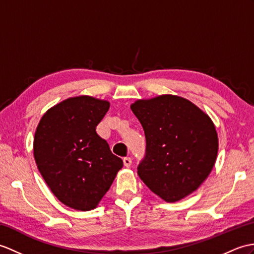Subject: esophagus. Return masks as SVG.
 Returning a JSON list of instances; mask_svg holds the SVG:
<instances>
[{
    "label": "esophagus",
    "mask_w": 254,
    "mask_h": 254,
    "mask_svg": "<svg viewBox=\"0 0 254 254\" xmlns=\"http://www.w3.org/2000/svg\"><path fill=\"white\" fill-rule=\"evenodd\" d=\"M123 164H125L127 168H129V167H131V164H132V159L129 157H125V158H123Z\"/></svg>",
    "instance_id": "obj_1"
}]
</instances>
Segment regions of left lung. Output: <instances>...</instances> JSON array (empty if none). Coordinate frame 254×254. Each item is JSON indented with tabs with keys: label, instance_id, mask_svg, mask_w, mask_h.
I'll return each instance as SVG.
<instances>
[{
	"label": "left lung",
	"instance_id": "8db88e82",
	"mask_svg": "<svg viewBox=\"0 0 254 254\" xmlns=\"http://www.w3.org/2000/svg\"><path fill=\"white\" fill-rule=\"evenodd\" d=\"M131 109L146 137V154L137 167L140 180L167 202L196 190L213 169L219 149L210 117L176 95L138 99Z\"/></svg>",
	"mask_w": 254,
	"mask_h": 254
}]
</instances>
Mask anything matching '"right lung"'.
I'll return each instance as SVG.
<instances>
[{
	"mask_svg": "<svg viewBox=\"0 0 254 254\" xmlns=\"http://www.w3.org/2000/svg\"><path fill=\"white\" fill-rule=\"evenodd\" d=\"M109 106L91 96L70 97L47 110L38 125L35 163L52 192L69 208L95 209L123 167L96 133Z\"/></svg>",
	"mask_w": 254,
	"mask_h": 254,
	"instance_id": "right-lung-1",
	"label": "right lung"
}]
</instances>
